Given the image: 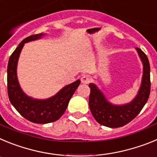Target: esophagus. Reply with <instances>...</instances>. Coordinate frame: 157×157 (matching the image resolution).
<instances>
[{
    "label": "esophagus",
    "mask_w": 157,
    "mask_h": 157,
    "mask_svg": "<svg viewBox=\"0 0 157 157\" xmlns=\"http://www.w3.org/2000/svg\"><path fill=\"white\" fill-rule=\"evenodd\" d=\"M90 81H91V78L88 75H83L82 77L81 78L82 83H84V84H88Z\"/></svg>",
    "instance_id": "1"
}]
</instances>
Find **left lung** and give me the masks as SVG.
<instances>
[{
    "label": "left lung",
    "instance_id": "left-lung-1",
    "mask_svg": "<svg viewBox=\"0 0 157 157\" xmlns=\"http://www.w3.org/2000/svg\"><path fill=\"white\" fill-rule=\"evenodd\" d=\"M143 63V75L138 94L131 102L116 105L110 103L103 93L94 83H90L89 105L93 116L101 125L111 128L121 127L138 116L146 104L150 94V65L149 59L141 48H136Z\"/></svg>",
    "mask_w": 157,
    "mask_h": 157
}]
</instances>
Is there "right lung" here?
I'll list each match as a JSON object with an SVG mask.
<instances>
[{"mask_svg":"<svg viewBox=\"0 0 157 157\" xmlns=\"http://www.w3.org/2000/svg\"><path fill=\"white\" fill-rule=\"evenodd\" d=\"M44 34L30 35L19 43L16 50L11 55L8 63V94L11 104L19 114L34 123H52L63 116L68 105L69 101L80 84V80L63 87L56 95L48 99L37 100L28 97L23 93L18 82L17 63L25 43L39 39Z\"/></svg>","mask_w":157,"mask_h":157,"instance_id":"obj_1","label":"right lung"}]
</instances>
